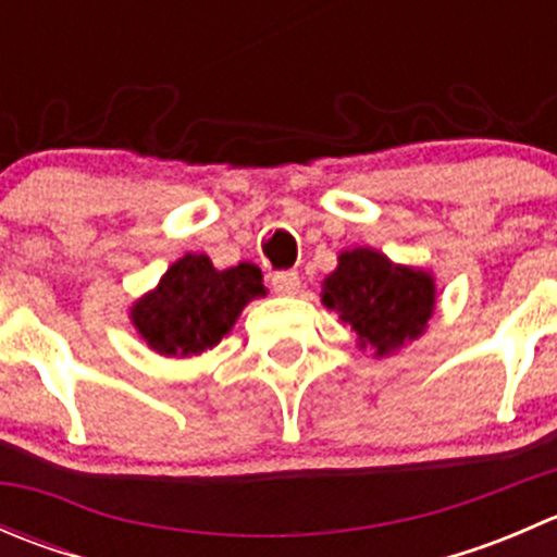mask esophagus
<instances>
[{"mask_svg": "<svg viewBox=\"0 0 557 557\" xmlns=\"http://www.w3.org/2000/svg\"><path fill=\"white\" fill-rule=\"evenodd\" d=\"M272 288H274V294H280V296H294V294H299V288H301V280H299V274L296 272H274L272 274Z\"/></svg>", "mask_w": 557, "mask_h": 557, "instance_id": "34e87169", "label": "esophagus"}]
</instances>
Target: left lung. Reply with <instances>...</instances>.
<instances>
[{
	"instance_id": "1",
	"label": "left lung",
	"mask_w": 557,
	"mask_h": 557,
	"mask_svg": "<svg viewBox=\"0 0 557 557\" xmlns=\"http://www.w3.org/2000/svg\"><path fill=\"white\" fill-rule=\"evenodd\" d=\"M320 299L356 331L358 345L374 347V356H391L425 331L436 307V285L423 269L393 263L372 247H352L323 280Z\"/></svg>"
}]
</instances>
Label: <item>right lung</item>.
Returning a JSON list of instances; mask_svg holds the SVG:
<instances>
[{"instance_id":"add662e5","label":"right lung","mask_w":557,"mask_h":557,"mask_svg":"<svg viewBox=\"0 0 557 557\" xmlns=\"http://www.w3.org/2000/svg\"><path fill=\"white\" fill-rule=\"evenodd\" d=\"M258 296H267L258 267L239 263L218 272L210 258L188 252L150 294L134 301L132 323L159 356H199L232 331Z\"/></svg>"}]
</instances>
